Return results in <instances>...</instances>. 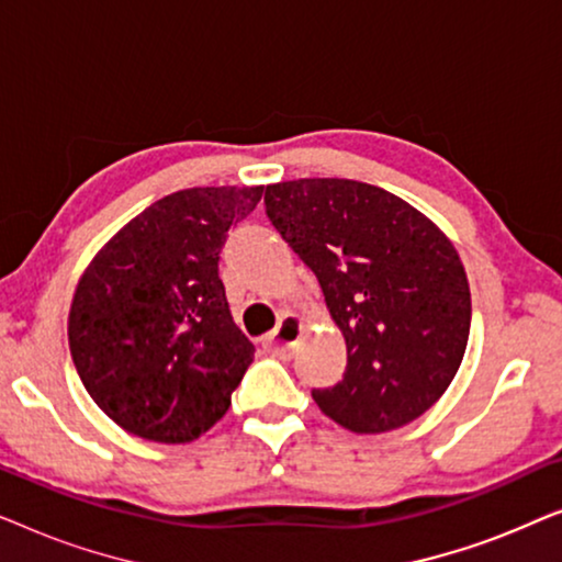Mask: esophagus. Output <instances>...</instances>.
I'll use <instances>...</instances> for the list:
<instances>
[{
  "mask_svg": "<svg viewBox=\"0 0 562 562\" xmlns=\"http://www.w3.org/2000/svg\"><path fill=\"white\" fill-rule=\"evenodd\" d=\"M302 333H304L302 319H296L294 314H286V317H281L279 327L266 337V348L276 352V356H286V352L299 342Z\"/></svg>",
  "mask_w": 562,
  "mask_h": 562,
  "instance_id": "esophagus-1",
  "label": "esophagus"
}]
</instances>
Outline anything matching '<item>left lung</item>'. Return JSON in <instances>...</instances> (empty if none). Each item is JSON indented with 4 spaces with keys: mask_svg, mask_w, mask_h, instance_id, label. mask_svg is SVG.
Instances as JSON below:
<instances>
[{
    "mask_svg": "<svg viewBox=\"0 0 562 562\" xmlns=\"http://www.w3.org/2000/svg\"><path fill=\"white\" fill-rule=\"evenodd\" d=\"M266 214L317 276L348 345L342 381L312 398L337 425L379 435L422 417L463 363L471 289L425 214L350 179L266 187Z\"/></svg>",
    "mask_w": 562,
    "mask_h": 562,
    "instance_id": "1",
    "label": "left lung"
}]
</instances>
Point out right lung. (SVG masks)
I'll return each mask as SVG.
<instances>
[{
	"mask_svg": "<svg viewBox=\"0 0 562 562\" xmlns=\"http://www.w3.org/2000/svg\"><path fill=\"white\" fill-rule=\"evenodd\" d=\"M263 187L183 189L150 204L97 252L68 314L81 383L143 440L191 442L225 417L252 363L220 281L229 227Z\"/></svg>",
	"mask_w": 562,
	"mask_h": 562,
	"instance_id": "right-lung-1",
	"label": "right lung"
}]
</instances>
